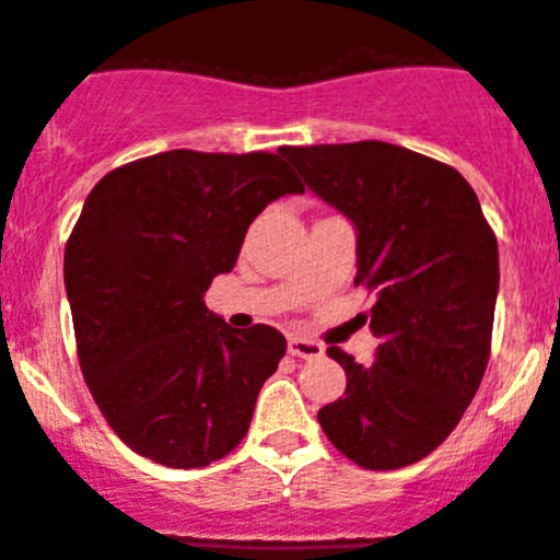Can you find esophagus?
Segmentation results:
<instances>
[{
	"label": "esophagus",
	"instance_id": "1",
	"mask_svg": "<svg viewBox=\"0 0 560 560\" xmlns=\"http://www.w3.org/2000/svg\"><path fill=\"white\" fill-rule=\"evenodd\" d=\"M287 350H290V355H295V358H323L325 347L319 345V341L303 339V336H290V341H287Z\"/></svg>",
	"mask_w": 560,
	"mask_h": 560
}]
</instances>
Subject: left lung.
Here are the masks:
<instances>
[{"mask_svg": "<svg viewBox=\"0 0 560 560\" xmlns=\"http://www.w3.org/2000/svg\"><path fill=\"white\" fill-rule=\"evenodd\" d=\"M306 186L355 226V284L374 292L372 363L339 347L345 396L317 421L366 470L435 452L490 361L498 241L479 197L452 166L388 142L281 148Z\"/></svg>", "mask_w": 560, "mask_h": 560, "instance_id": "obj_1", "label": "left lung"}]
</instances>
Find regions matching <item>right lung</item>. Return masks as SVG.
Wrapping results in <instances>:
<instances>
[{
    "mask_svg": "<svg viewBox=\"0 0 560 560\" xmlns=\"http://www.w3.org/2000/svg\"><path fill=\"white\" fill-rule=\"evenodd\" d=\"M301 180L276 153L170 150L108 172L65 246L81 374L119 441L166 468L226 457L287 352L205 306L248 224Z\"/></svg>",
    "mask_w": 560,
    "mask_h": 560,
    "instance_id": "add662e5",
    "label": "right lung"
}]
</instances>
